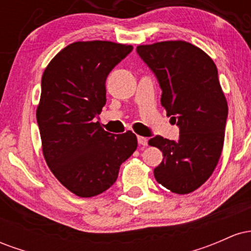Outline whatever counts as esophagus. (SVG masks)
I'll return each mask as SVG.
<instances>
[{"mask_svg":"<svg viewBox=\"0 0 251 251\" xmlns=\"http://www.w3.org/2000/svg\"><path fill=\"white\" fill-rule=\"evenodd\" d=\"M149 143V139L145 137H142V135H138V144L142 146H146Z\"/></svg>","mask_w":251,"mask_h":251,"instance_id":"34e87169","label":"esophagus"}]
</instances>
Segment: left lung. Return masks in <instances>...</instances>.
I'll return each mask as SVG.
<instances>
[{
	"instance_id": "obj_1",
	"label": "left lung",
	"mask_w": 251,
	"mask_h": 251,
	"mask_svg": "<svg viewBox=\"0 0 251 251\" xmlns=\"http://www.w3.org/2000/svg\"><path fill=\"white\" fill-rule=\"evenodd\" d=\"M137 53L162 88L166 116L179 127L178 140L155 135L149 140L163 152L155 179L175 194L203 185L220 160L227 103L211 57L185 41L138 46Z\"/></svg>"
}]
</instances>
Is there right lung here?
Listing matches in <instances>:
<instances>
[{"instance_id": "add662e5", "label": "right lung", "mask_w": 251, "mask_h": 251, "mask_svg": "<svg viewBox=\"0 0 251 251\" xmlns=\"http://www.w3.org/2000/svg\"><path fill=\"white\" fill-rule=\"evenodd\" d=\"M132 50L109 41L74 42L43 72L36 111L43 155L57 180L79 197L111 188L138 146L131 131L112 134L97 122L106 77Z\"/></svg>"}]
</instances>
